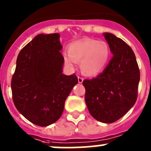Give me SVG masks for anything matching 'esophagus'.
Returning a JSON list of instances; mask_svg holds the SVG:
<instances>
[{
	"instance_id": "obj_1",
	"label": "esophagus",
	"mask_w": 151,
	"mask_h": 151,
	"mask_svg": "<svg viewBox=\"0 0 151 151\" xmlns=\"http://www.w3.org/2000/svg\"><path fill=\"white\" fill-rule=\"evenodd\" d=\"M83 81V78L81 77H78V82L79 83H82Z\"/></svg>"
}]
</instances>
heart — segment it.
Here are the masks:
<instances>
[{
  "mask_svg": "<svg viewBox=\"0 0 151 151\" xmlns=\"http://www.w3.org/2000/svg\"><path fill=\"white\" fill-rule=\"evenodd\" d=\"M111 50L107 42L93 39H83L72 42L64 55L65 63L73 67L81 63V71L87 76H95L103 71L110 59Z\"/></svg>",
  "mask_w": 151,
  "mask_h": 151,
  "instance_id": "1",
  "label": "heart"
}]
</instances>
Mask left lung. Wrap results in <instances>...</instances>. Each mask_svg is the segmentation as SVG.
<instances>
[{
  "label": "left lung",
  "instance_id": "1",
  "mask_svg": "<svg viewBox=\"0 0 151 151\" xmlns=\"http://www.w3.org/2000/svg\"><path fill=\"white\" fill-rule=\"evenodd\" d=\"M104 36L113 56L102 73L83 84L91 116L109 124L122 118L136 103L140 71L134 52L124 41L112 33Z\"/></svg>",
  "mask_w": 151,
  "mask_h": 151
}]
</instances>
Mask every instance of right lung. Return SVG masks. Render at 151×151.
Masks as SVG:
<instances>
[{
	"mask_svg": "<svg viewBox=\"0 0 151 151\" xmlns=\"http://www.w3.org/2000/svg\"><path fill=\"white\" fill-rule=\"evenodd\" d=\"M59 33L39 34L24 46L11 81L18 111L34 124L46 127L61 117L65 101L78 83L63 73L64 57Z\"/></svg>",
	"mask_w": 151,
	"mask_h": 151,
	"instance_id": "add662e5",
	"label": "right lung"
}]
</instances>
